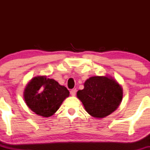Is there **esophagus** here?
Listing matches in <instances>:
<instances>
[{
    "label": "esophagus",
    "mask_w": 150,
    "mask_h": 150,
    "mask_svg": "<svg viewBox=\"0 0 150 150\" xmlns=\"http://www.w3.org/2000/svg\"><path fill=\"white\" fill-rule=\"evenodd\" d=\"M76 89H72V90L70 91V94H71L72 96H75V94H76Z\"/></svg>",
    "instance_id": "obj_1"
}]
</instances>
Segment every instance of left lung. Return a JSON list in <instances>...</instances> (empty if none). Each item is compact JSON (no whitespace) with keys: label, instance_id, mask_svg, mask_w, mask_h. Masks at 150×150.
Wrapping results in <instances>:
<instances>
[{"label":"left lung","instance_id":"1","mask_svg":"<svg viewBox=\"0 0 150 150\" xmlns=\"http://www.w3.org/2000/svg\"><path fill=\"white\" fill-rule=\"evenodd\" d=\"M77 96L87 112L94 118H104L118 107L123 90L116 80L106 76H94L86 80Z\"/></svg>","mask_w":150,"mask_h":150}]
</instances>
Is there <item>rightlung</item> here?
Segmentation results:
<instances>
[{
    "mask_svg": "<svg viewBox=\"0 0 150 150\" xmlns=\"http://www.w3.org/2000/svg\"><path fill=\"white\" fill-rule=\"evenodd\" d=\"M69 91L56 80L44 76L34 77L29 82L24 97L28 107L37 114L49 117L69 96Z\"/></svg>",
    "mask_w": 150,
    "mask_h": 150,
    "instance_id": "obj_1",
    "label": "right lung"
}]
</instances>
